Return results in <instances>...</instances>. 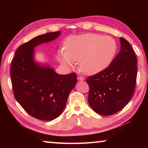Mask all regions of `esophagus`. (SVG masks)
I'll use <instances>...</instances> for the list:
<instances>
[{
	"instance_id": "esophagus-1",
	"label": "esophagus",
	"mask_w": 148,
	"mask_h": 148,
	"mask_svg": "<svg viewBox=\"0 0 148 148\" xmlns=\"http://www.w3.org/2000/svg\"><path fill=\"white\" fill-rule=\"evenodd\" d=\"M77 79L78 81H84V78L83 77H82V76H78L77 77Z\"/></svg>"
}]
</instances>
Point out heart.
Returning <instances> with one entry per match:
<instances>
[{
  "mask_svg": "<svg viewBox=\"0 0 148 148\" xmlns=\"http://www.w3.org/2000/svg\"><path fill=\"white\" fill-rule=\"evenodd\" d=\"M65 50L60 49L57 59L68 69L79 62L84 74L93 75L104 70L111 64L118 50L117 42L111 36L84 34L69 37L65 41Z\"/></svg>",
  "mask_w": 148,
  "mask_h": 148,
  "instance_id": "heart-1",
  "label": "heart"
}]
</instances>
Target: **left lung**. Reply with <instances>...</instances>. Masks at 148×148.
I'll return each instance as SVG.
<instances>
[{
  "label": "left lung",
  "instance_id": "left-lung-1",
  "mask_svg": "<svg viewBox=\"0 0 148 148\" xmlns=\"http://www.w3.org/2000/svg\"><path fill=\"white\" fill-rule=\"evenodd\" d=\"M120 51L108 68L88 77V103L103 116L114 114L132 97L137 74V58L130 44L120 37Z\"/></svg>",
  "mask_w": 148,
  "mask_h": 148
}]
</instances>
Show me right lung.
Segmentation results:
<instances>
[{
    "instance_id": "1",
    "label": "right lung",
    "mask_w": 148,
    "mask_h": 148,
    "mask_svg": "<svg viewBox=\"0 0 148 148\" xmlns=\"http://www.w3.org/2000/svg\"><path fill=\"white\" fill-rule=\"evenodd\" d=\"M60 32L34 37L17 49L11 66L14 95L28 114L45 121L60 115L77 83L76 74L60 75L48 64L35 61L34 48L55 40Z\"/></svg>"
}]
</instances>
